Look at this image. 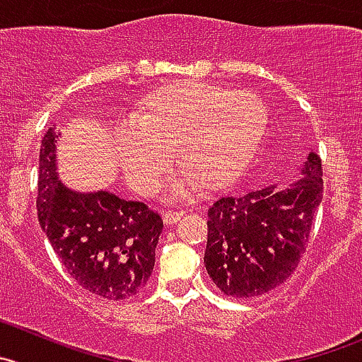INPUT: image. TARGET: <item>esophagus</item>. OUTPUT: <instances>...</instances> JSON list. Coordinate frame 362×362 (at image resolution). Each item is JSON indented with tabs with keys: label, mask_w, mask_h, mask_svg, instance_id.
I'll use <instances>...</instances> for the list:
<instances>
[{
	"label": "esophagus",
	"mask_w": 362,
	"mask_h": 362,
	"mask_svg": "<svg viewBox=\"0 0 362 362\" xmlns=\"http://www.w3.org/2000/svg\"><path fill=\"white\" fill-rule=\"evenodd\" d=\"M183 215H185L183 209H174V211H167L163 215V222L167 223V226H172V223L177 222V220L181 218Z\"/></svg>",
	"instance_id": "1"
}]
</instances>
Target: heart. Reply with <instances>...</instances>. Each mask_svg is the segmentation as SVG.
<instances>
[{"instance_id": "b5f03b06", "label": "heart", "mask_w": 362, "mask_h": 362, "mask_svg": "<svg viewBox=\"0 0 362 362\" xmlns=\"http://www.w3.org/2000/svg\"><path fill=\"white\" fill-rule=\"evenodd\" d=\"M268 112L259 98L204 81H172L151 92L135 120L110 135L117 167L140 195H156L174 165L183 170L170 183L174 197L222 188L245 172L267 133Z\"/></svg>"}]
</instances>
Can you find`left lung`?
Returning a JSON list of instances; mask_svg holds the SVG:
<instances>
[{
  "label": "left lung",
  "mask_w": 362,
  "mask_h": 362,
  "mask_svg": "<svg viewBox=\"0 0 362 362\" xmlns=\"http://www.w3.org/2000/svg\"><path fill=\"white\" fill-rule=\"evenodd\" d=\"M322 175V160L311 153L295 183L222 195L209 206L204 264L216 288L252 298L286 282L311 236Z\"/></svg>",
  "instance_id": "1"
}]
</instances>
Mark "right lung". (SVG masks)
Returning <instances> with one entry per match:
<instances>
[{"label": "right lung", "mask_w": 362, "mask_h": 362, "mask_svg": "<svg viewBox=\"0 0 362 362\" xmlns=\"http://www.w3.org/2000/svg\"><path fill=\"white\" fill-rule=\"evenodd\" d=\"M57 127L51 126L40 142V226L67 274L81 288L108 300L133 297L153 274L163 220L144 202L64 187L57 177Z\"/></svg>", "instance_id": "obj_1"}]
</instances>
